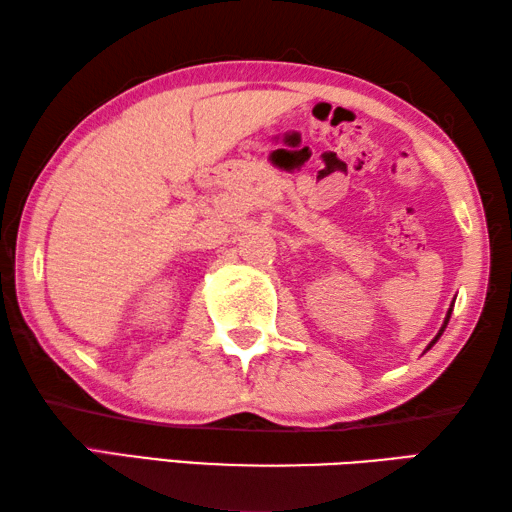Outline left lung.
I'll return each instance as SVG.
<instances>
[{"instance_id":"8db88e82","label":"left lung","mask_w":512,"mask_h":512,"mask_svg":"<svg viewBox=\"0 0 512 512\" xmlns=\"http://www.w3.org/2000/svg\"><path fill=\"white\" fill-rule=\"evenodd\" d=\"M452 311H454V302H452V305H449V309H447V316H445V320H443V327H440L438 329V334L436 336H433V341L427 345V350H431L433 348V345H436L438 343V339H440V336H443V332H445V327H447V323H449V316H452ZM427 350H424V352H427Z\"/></svg>"}]
</instances>
